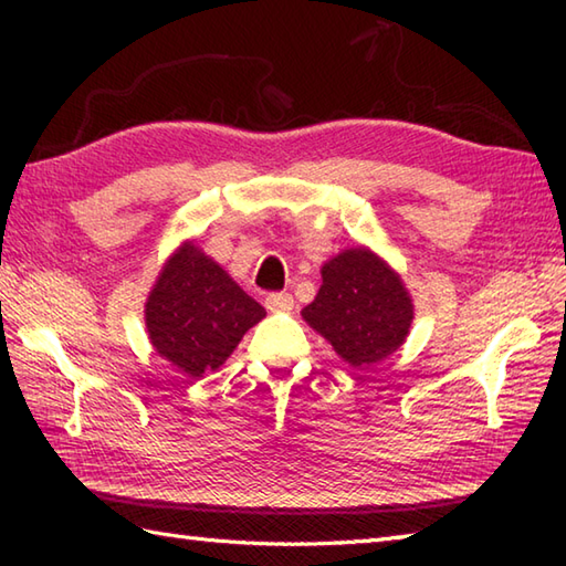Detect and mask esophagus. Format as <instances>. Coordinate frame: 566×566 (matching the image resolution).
Returning <instances> with one entry per match:
<instances>
[{"instance_id": "34e87169", "label": "esophagus", "mask_w": 566, "mask_h": 566, "mask_svg": "<svg viewBox=\"0 0 566 566\" xmlns=\"http://www.w3.org/2000/svg\"><path fill=\"white\" fill-rule=\"evenodd\" d=\"M264 306H268V311H272V314H282V311L294 308V296L290 292H274L264 298Z\"/></svg>"}]
</instances>
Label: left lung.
<instances>
[{
    "label": "left lung",
    "instance_id": "8db88e82",
    "mask_svg": "<svg viewBox=\"0 0 566 566\" xmlns=\"http://www.w3.org/2000/svg\"><path fill=\"white\" fill-rule=\"evenodd\" d=\"M323 284L302 316L347 365L367 369L403 345L413 304L401 276L357 245L323 264Z\"/></svg>",
    "mask_w": 566,
    "mask_h": 566
}]
</instances>
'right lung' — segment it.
<instances>
[{
  "label": "right lung",
  "mask_w": 566,
  "mask_h": 566,
  "mask_svg": "<svg viewBox=\"0 0 566 566\" xmlns=\"http://www.w3.org/2000/svg\"><path fill=\"white\" fill-rule=\"evenodd\" d=\"M264 308L195 245L179 248L158 274L146 302L148 338L163 359L187 377L219 369Z\"/></svg>",
  "instance_id": "right-lung-1"
}]
</instances>
